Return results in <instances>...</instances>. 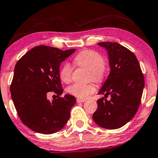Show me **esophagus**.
I'll return each mask as SVG.
<instances>
[{"label": "esophagus", "mask_w": 158, "mask_h": 158, "mask_svg": "<svg viewBox=\"0 0 158 158\" xmlns=\"http://www.w3.org/2000/svg\"><path fill=\"white\" fill-rule=\"evenodd\" d=\"M76 101H77V103H83V102H85V99H81V98H77Z\"/></svg>", "instance_id": "34e87169"}]
</instances>
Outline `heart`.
Masks as SVG:
<instances>
[{"label": "heart", "mask_w": 158, "mask_h": 158, "mask_svg": "<svg viewBox=\"0 0 158 158\" xmlns=\"http://www.w3.org/2000/svg\"><path fill=\"white\" fill-rule=\"evenodd\" d=\"M74 62L76 65L89 71L88 78L100 83L104 77L105 60L103 56L94 50H84L75 56ZM73 68L68 62H64L60 70V80L68 83L71 81ZM96 88L93 83H74L67 88L68 94L78 98H86L96 91Z\"/></svg>", "instance_id": "obj_1"}]
</instances>
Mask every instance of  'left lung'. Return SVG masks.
<instances>
[{"mask_svg": "<svg viewBox=\"0 0 158 158\" xmlns=\"http://www.w3.org/2000/svg\"><path fill=\"white\" fill-rule=\"evenodd\" d=\"M108 51L111 72L99 90L105 98L97 101L93 114L94 122L102 128L118 129L137 113L141 103L144 78L139 63L132 52L116 42H101ZM109 94L111 99L108 101Z\"/></svg>", "mask_w": 158, "mask_h": 158, "instance_id": "1", "label": "left lung"}]
</instances>
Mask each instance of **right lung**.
<instances>
[{
    "mask_svg": "<svg viewBox=\"0 0 158 158\" xmlns=\"http://www.w3.org/2000/svg\"><path fill=\"white\" fill-rule=\"evenodd\" d=\"M75 49H61L44 45L34 47L17 62L10 90L21 122L36 132L51 135L63 128L76 102L63 92L60 77V63ZM53 92L58 98L49 102L46 96Z\"/></svg>",
    "mask_w": 158,
    "mask_h": 158,
    "instance_id": "obj_1",
    "label": "right lung"
}]
</instances>
